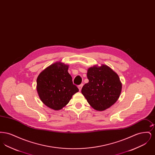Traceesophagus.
I'll list each match as a JSON object with an SVG mask.
<instances>
[{
  "instance_id": "1",
  "label": "esophagus",
  "mask_w": 155,
  "mask_h": 155,
  "mask_svg": "<svg viewBox=\"0 0 155 155\" xmlns=\"http://www.w3.org/2000/svg\"><path fill=\"white\" fill-rule=\"evenodd\" d=\"M82 87H83V84H81V85H78V88L79 89V90H80V91H81V89L82 88Z\"/></svg>"
}]
</instances>
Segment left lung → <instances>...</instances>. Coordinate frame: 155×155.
<instances>
[{
	"label": "left lung",
	"mask_w": 155,
	"mask_h": 155,
	"mask_svg": "<svg viewBox=\"0 0 155 155\" xmlns=\"http://www.w3.org/2000/svg\"><path fill=\"white\" fill-rule=\"evenodd\" d=\"M89 82L81 90L90 106L97 111L109 108L121 94L122 84L117 74L105 64L95 65L88 69Z\"/></svg>",
	"instance_id": "8db88e82"
}]
</instances>
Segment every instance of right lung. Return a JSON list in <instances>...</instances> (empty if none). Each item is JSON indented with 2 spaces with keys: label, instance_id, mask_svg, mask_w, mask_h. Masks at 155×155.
Listing matches in <instances>:
<instances>
[{
  "label": "right lung",
  "instance_id": "obj_1",
  "mask_svg": "<svg viewBox=\"0 0 155 155\" xmlns=\"http://www.w3.org/2000/svg\"><path fill=\"white\" fill-rule=\"evenodd\" d=\"M68 65L60 61L46 67L37 80V92L41 101L48 107L59 110L79 91L68 72Z\"/></svg>",
  "mask_w": 155,
  "mask_h": 155
}]
</instances>
